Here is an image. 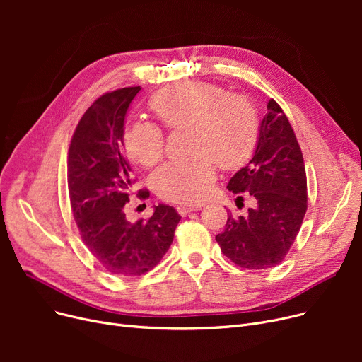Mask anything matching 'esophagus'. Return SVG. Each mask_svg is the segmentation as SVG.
<instances>
[{
    "label": "esophagus",
    "mask_w": 362,
    "mask_h": 362,
    "mask_svg": "<svg viewBox=\"0 0 362 362\" xmlns=\"http://www.w3.org/2000/svg\"><path fill=\"white\" fill-rule=\"evenodd\" d=\"M176 210H177V213H179L180 216H186V214L192 213V211L201 210V205H177Z\"/></svg>",
    "instance_id": "esophagus-1"
}]
</instances>
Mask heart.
Masks as SVG:
<instances>
[{"mask_svg": "<svg viewBox=\"0 0 362 362\" xmlns=\"http://www.w3.org/2000/svg\"><path fill=\"white\" fill-rule=\"evenodd\" d=\"M151 110L170 130L187 129L191 156L163 164L152 176L156 192L168 201L198 204L210 194L216 179L214 161L236 168L251 156L258 138L254 107L238 95L208 82L170 86L149 101ZM127 156L145 167L163 157L164 135L152 122L130 123L123 132Z\"/></svg>", "mask_w": 362, "mask_h": 362, "instance_id": "heart-1", "label": "heart"}]
</instances>
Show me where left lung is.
Returning <instances> with one entry per match:
<instances>
[{
  "label": "left lung",
  "instance_id": "8db88e82",
  "mask_svg": "<svg viewBox=\"0 0 362 362\" xmlns=\"http://www.w3.org/2000/svg\"><path fill=\"white\" fill-rule=\"evenodd\" d=\"M227 189L255 199L246 216L227 213L216 236L221 252L246 270L276 267L293 245L307 213V175L295 132L280 105L270 100L259 124L250 163L236 171Z\"/></svg>",
  "mask_w": 362,
  "mask_h": 362
}]
</instances>
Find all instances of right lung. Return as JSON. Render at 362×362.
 <instances>
[{"label":"right lung","mask_w":362,"mask_h":362,"mask_svg":"<svg viewBox=\"0 0 362 362\" xmlns=\"http://www.w3.org/2000/svg\"><path fill=\"white\" fill-rule=\"evenodd\" d=\"M141 86L104 93L82 116L67 157L73 217L81 238L103 267L116 276H141L168 251L180 216L158 204L148 220L130 223L124 204L135 180L123 152L124 117ZM149 192H142L146 198Z\"/></svg>","instance_id":"1"}]
</instances>
